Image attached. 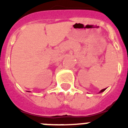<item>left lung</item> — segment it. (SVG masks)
Wrapping results in <instances>:
<instances>
[{
  "label": "left lung",
  "mask_w": 128,
  "mask_h": 128,
  "mask_svg": "<svg viewBox=\"0 0 128 128\" xmlns=\"http://www.w3.org/2000/svg\"><path fill=\"white\" fill-rule=\"evenodd\" d=\"M106 89V88H104V89H103V90H100V91L99 93H102V92H103L104 91H105Z\"/></svg>",
  "instance_id": "obj_1"
}]
</instances>
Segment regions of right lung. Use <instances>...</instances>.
<instances>
[{"label":"right lung","mask_w":128,"mask_h":128,"mask_svg":"<svg viewBox=\"0 0 128 128\" xmlns=\"http://www.w3.org/2000/svg\"><path fill=\"white\" fill-rule=\"evenodd\" d=\"M28 92H30V91H28Z\"/></svg>","instance_id":"add662e5"}]
</instances>
